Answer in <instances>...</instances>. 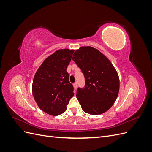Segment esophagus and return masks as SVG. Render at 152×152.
I'll return each instance as SVG.
<instances>
[{
    "label": "esophagus",
    "mask_w": 152,
    "mask_h": 152,
    "mask_svg": "<svg viewBox=\"0 0 152 152\" xmlns=\"http://www.w3.org/2000/svg\"><path fill=\"white\" fill-rule=\"evenodd\" d=\"M73 87H74L75 89H77V82H75V83L73 84Z\"/></svg>",
    "instance_id": "obj_1"
}]
</instances>
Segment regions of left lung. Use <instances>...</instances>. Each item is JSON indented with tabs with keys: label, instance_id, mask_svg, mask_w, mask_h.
<instances>
[{
	"label": "left lung",
	"instance_id": "1",
	"mask_svg": "<svg viewBox=\"0 0 152 152\" xmlns=\"http://www.w3.org/2000/svg\"><path fill=\"white\" fill-rule=\"evenodd\" d=\"M72 59L85 77V87L78 88L76 94L83 111L93 115L106 112L118 94L120 82L115 68L103 54L91 46L77 49Z\"/></svg>",
	"mask_w": 152,
	"mask_h": 152
}]
</instances>
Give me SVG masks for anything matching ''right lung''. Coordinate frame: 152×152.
Returning <instances> with one entry per match:
<instances>
[{
    "instance_id": "right-lung-1",
    "label": "right lung",
    "mask_w": 152,
    "mask_h": 152,
    "mask_svg": "<svg viewBox=\"0 0 152 152\" xmlns=\"http://www.w3.org/2000/svg\"><path fill=\"white\" fill-rule=\"evenodd\" d=\"M74 50L59 49L50 55L37 70L32 83V94L42 111L56 116L65 112L73 97V86L66 68Z\"/></svg>"
}]
</instances>
